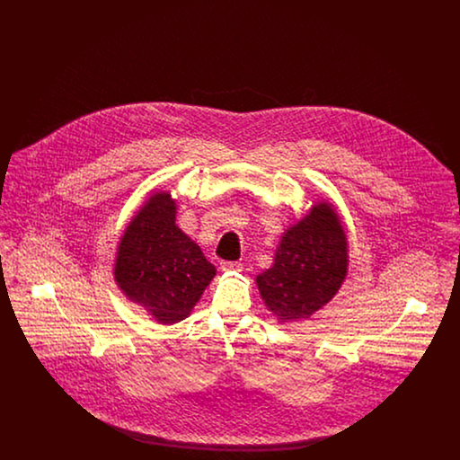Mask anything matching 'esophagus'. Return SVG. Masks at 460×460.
I'll use <instances>...</instances> for the list:
<instances>
[{
    "instance_id": "34e87169",
    "label": "esophagus",
    "mask_w": 460,
    "mask_h": 460,
    "mask_svg": "<svg viewBox=\"0 0 460 460\" xmlns=\"http://www.w3.org/2000/svg\"><path fill=\"white\" fill-rule=\"evenodd\" d=\"M243 269V265L240 262H222L220 263V270L224 272H229V270H234V272H240Z\"/></svg>"
}]
</instances>
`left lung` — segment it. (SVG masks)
<instances>
[{"label": "left lung", "instance_id": "obj_1", "mask_svg": "<svg viewBox=\"0 0 460 460\" xmlns=\"http://www.w3.org/2000/svg\"><path fill=\"white\" fill-rule=\"evenodd\" d=\"M349 241L329 201L312 205L286 229L270 269L257 276L263 304L279 323L308 319L329 304L347 279Z\"/></svg>", "mask_w": 460, "mask_h": 460}]
</instances>
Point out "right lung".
I'll use <instances>...</instances> for the list:
<instances>
[{"label":"right lung","mask_w":460,"mask_h":460,"mask_svg":"<svg viewBox=\"0 0 460 460\" xmlns=\"http://www.w3.org/2000/svg\"><path fill=\"white\" fill-rule=\"evenodd\" d=\"M174 198L155 191L128 224L113 263L122 293L158 324L186 319L216 276L195 241L175 224Z\"/></svg>","instance_id":"right-lung-1"}]
</instances>
